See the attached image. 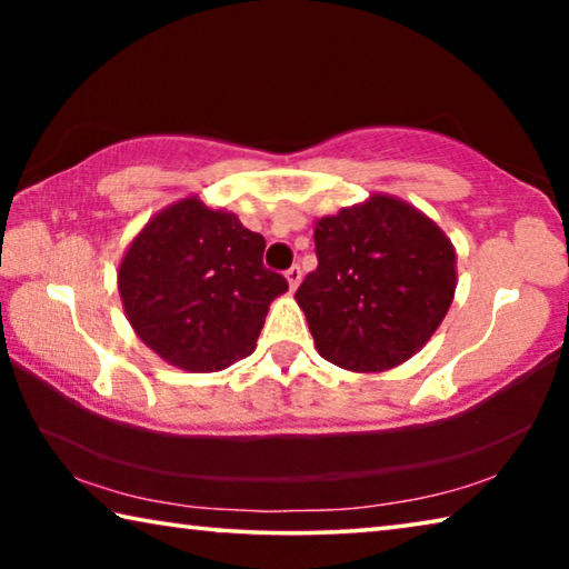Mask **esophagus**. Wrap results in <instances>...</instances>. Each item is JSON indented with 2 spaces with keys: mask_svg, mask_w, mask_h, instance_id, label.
I'll return each mask as SVG.
<instances>
[{
  "mask_svg": "<svg viewBox=\"0 0 569 569\" xmlns=\"http://www.w3.org/2000/svg\"><path fill=\"white\" fill-rule=\"evenodd\" d=\"M301 278H303V273H301V268H298V266H291L286 271V281H288V288H291V291H296L298 283H301Z\"/></svg>",
  "mask_w": 569,
  "mask_h": 569,
  "instance_id": "esophagus-1",
  "label": "esophagus"
}]
</instances>
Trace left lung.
<instances>
[{
    "label": "left lung",
    "mask_w": 569,
    "mask_h": 569,
    "mask_svg": "<svg viewBox=\"0 0 569 569\" xmlns=\"http://www.w3.org/2000/svg\"><path fill=\"white\" fill-rule=\"evenodd\" d=\"M316 266L296 291L316 351L356 373L411 359L445 321L457 250L421 210L383 192L313 223Z\"/></svg>",
    "instance_id": "left-lung-1"
}]
</instances>
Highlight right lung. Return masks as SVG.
Segmentation results:
<instances>
[{
	"label": "right lung",
	"instance_id": "1",
	"mask_svg": "<svg viewBox=\"0 0 569 569\" xmlns=\"http://www.w3.org/2000/svg\"><path fill=\"white\" fill-rule=\"evenodd\" d=\"M266 240L198 196L152 216L124 250L118 291L138 339L178 369L208 373L253 353L268 306L288 291Z\"/></svg>",
	"mask_w": 569,
	"mask_h": 569
}]
</instances>
